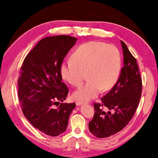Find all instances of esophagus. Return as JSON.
Instances as JSON below:
<instances>
[{"mask_svg":"<svg viewBox=\"0 0 158 158\" xmlns=\"http://www.w3.org/2000/svg\"><path fill=\"white\" fill-rule=\"evenodd\" d=\"M85 102L84 101H76V105L77 106H81L82 104H85Z\"/></svg>","mask_w":158,"mask_h":158,"instance_id":"1","label":"esophagus"}]
</instances>
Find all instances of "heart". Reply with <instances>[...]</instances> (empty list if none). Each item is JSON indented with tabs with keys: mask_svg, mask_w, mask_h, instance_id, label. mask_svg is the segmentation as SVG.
Here are the masks:
<instances>
[{
	"mask_svg": "<svg viewBox=\"0 0 158 158\" xmlns=\"http://www.w3.org/2000/svg\"><path fill=\"white\" fill-rule=\"evenodd\" d=\"M72 60L60 64L62 77L73 86H79L85 78V85L73 93L76 100L88 101L102 90H111L119 78L122 60L118 49L113 44L98 41L82 44L74 51Z\"/></svg>",
	"mask_w": 158,
	"mask_h": 158,
	"instance_id": "1",
	"label": "heart"
}]
</instances>
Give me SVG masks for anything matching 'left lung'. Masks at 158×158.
<instances>
[{
	"mask_svg": "<svg viewBox=\"0 0 158 158\" xmlns=\"http://www.w3.org/2000/svg\"><path fill=\"white\" fill-rule=\"evenodd\" d=\"M124 65L117 83L94 104L95 113L88 124L89 130L98 138L114 135L124 128L137 110L142 94V78L137 64L127 45L121 41Z\"/></svg>",
	"mask_w": 158,
	"mask_h": 158,
	"instance_id": "left-lung-1",
	"label": "left lung"
}]
</instances>
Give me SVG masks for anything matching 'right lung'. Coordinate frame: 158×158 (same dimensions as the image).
Masks as SVG:
<instances>
[{
  "instance_id": "1",
  "label": "right lung",
  "mask_w": 158,
  "mask_h": 158,
  "mask_svg": "<svg viewBox=\"0 0 158 158\" xmlns=\"http://www.w3.org/2000/svg\"><path fill=\"white\" fill-rule=\"evenodd\" d=\"M77 40L59 35L41 40L23 60L18 79L19 100L27 120L45 135L57 137L66 130L75 103L65 100L68 88L62 82L60 64Z\"/></svg>"
}]
</instances>
